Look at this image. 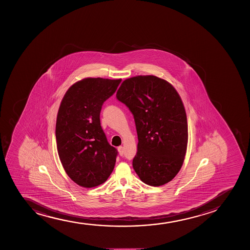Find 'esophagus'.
I'll return each instance as SVG.
<instances>
[{
	"label": "esophagus",
	"mask_w": 250,
	"mask_h": 250,
	"mask_svg": "<svg viewBox=\"0 0 250 250\" xmlns=\"http://www.w3.org/2000/svg\"><path fill=\"white\" fill-rule=\"evenodd\" d=\"M118 152H119V154H120L121 156L124 155V146H118Z\"/></svg>",
	"instance_id": "obj_1"
}]
</instances>
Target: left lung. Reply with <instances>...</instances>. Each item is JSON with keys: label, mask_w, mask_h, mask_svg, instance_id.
Segmentation results:
<instances>
[{"label": "left lung", "mask_w": 250, "mask_h": 250, "mask_svg": "<svg viewBox=\"0 0 250 250\" xmlns=\"http://www.w3.org/2000/svg\"><path fill=\"white\" fill-rule=\"evenodd\" d=\"M116 96L135 120L136 173L150 186L167 184L181 169L188 146L186 111L180 96L172 84L152 75L124 80Z\"/></svg>", "instance_id": "8db88e82"}]
</instances>
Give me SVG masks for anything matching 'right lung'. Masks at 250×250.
<instances>
[{
    "mask_svg": "<svg viewBox=\"0 0 250 250\" xmlns=\"http://www.w3.org/2000/svg\"><path fill=\"white\" fill-rule=\"evenodd\" d=\"M120 83L84 78L70 86L61 102L56 124L58 155L66 174L79 186L104 184L114 168L118 151L106 140L100 112Z\"/></svg>",
    "mask_w": 250,
    "mask_h": 250,
    "instance_id": "add662e5",
    "label": "right lung"
}]
</instances>
